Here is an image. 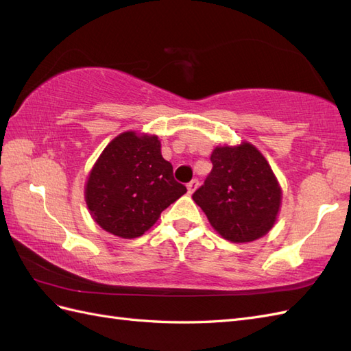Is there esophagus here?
I'll list each match as a JSON object with an SVG mask.
<instances>
[{"label":"esophagus","mask_w":351,"mask_h":351,"mask_svg":"<svg viewBox=\"0 0 351 351\" xmlns=\"http://www.w3.org/2000/svg\"><path fill=\"white\" fill-rule=\"evenodd\" d=\"M197 186H199V182H197V180H196V178H195V180H192V182H190V183L187 184V190H189V193L192 195V193L195 192V190L197 189Z\"/></svg>","instance_id":"esophagus-1"}]
</instances>
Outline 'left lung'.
I'll use <instances>...</instances> for the list:
<instances>
[{
    "label": "left lung",
    "instance_id": "left-lung-1",
    "mask_svg": "<svg viewBox=\"0 0 351 351\" xmlns=\"http://www.w3.org/2000/svg\"><path fill=\"white\" fill-rule=\"evenodd\" d=\"M212 169L193 193L210 226L226 240H258L274 227L281 205V187L263 155L247 142L217 146Z\"/></svg>",
    "mask_w": 351,
    "mask_h": 351
}]
</instances>
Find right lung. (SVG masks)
<instances>
[{"instance_id":"add662e5","label":"right lung","mask_w":351,"mask_h":351,"mask_svg":"<svg viewBox=\"0 0 351 351\" xmlns=\"http://www.w3.org/2000/svg\"><path fill=\"white\" fill-rule=\"evenodd\" d=\"M187 192L161 155L156 136L124 132L95 162L84 187L90 215L105 231L141 237L164 209Z\"/></svg>"}]
</instances>
